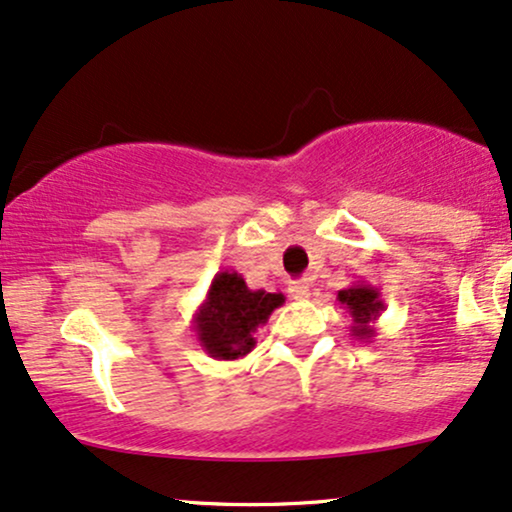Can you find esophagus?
<instances>
[{
    "mask_svg": "<svg viewBox=\"0 0 512 512\" xmlns=\"http://www.w3.org/2000/svg\"><path fill=\"white\" fill-rule=\"evenodd\" d=\"M289 292H292L294 299L306 301L308 296H311V285H308L306 280H296V282H292V285H289Z\"/></svg>",
    "mask_w": 512,
    "mask_h": 512,
    "instance_id": "1",
    "label": "esophagus"
}]
</instances>
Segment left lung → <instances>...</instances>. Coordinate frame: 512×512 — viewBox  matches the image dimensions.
Here are the masks:
<instances>
[{
	"mask_svg": "<svg viewBox=\"0 0 512 512\" xmlns=\"http://www.w3.org/2000/svg\"><path fill=\"white\" fill-rule=\"evenodd\" d=\"M339 306L351 315V334L363 342H370L377 334L375 323L380 320L384 311V301L380 299V292L368 282H353L351 287L342 289L337 294Z\"/></svg>",
	"mask_w": 512,
	"mask_h": 512,
	"instance_id": "left-lung-1",
	"label": "left lung"
}]
</instances>
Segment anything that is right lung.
Listing matches in <instances>:
<instances>
[{
  "instance_id": "right-lung-1",
  "label": "right lung",
  "mask_w": 512,
  "mask_h": 512,
  "mask_svg": "<svg viewBox=\"0 0 512 512\" xmlns=\"http://www.w3.org/2000/svg\"><path fill=\"white\" fill-rule=\"evenodd\" d=\"M285 304L282 292L249 289L235 270L216 273L206 299L194 313L197 342L216 361H237L254 351V332Z\"/></svg>"
}]
</instances>
